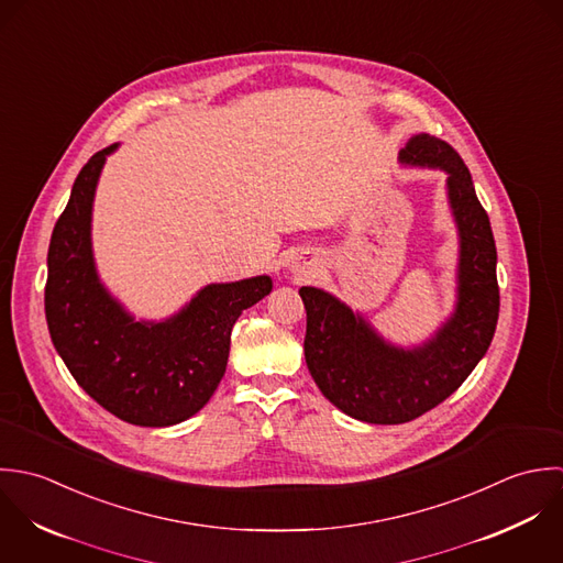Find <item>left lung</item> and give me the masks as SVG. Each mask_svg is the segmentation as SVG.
Masks as SVG:
<instances>
[{
    "mask_svg": "<svg viewBox=\"0 0 563 563\" xmlns=\"http://www.w3.org/2000/svg\"><path fill=\"white\" fill-rule=\"evenodd\" d=\"M400 163L449 174L450 209L459 228L456 307L427 343L405 350L387 343L335 296L302 287L307 309L305 358L320 391L345 416L369 424L420 418L470 376L485 356L498 322L496 243L470 172L456 150L431 134H416Z\"/></svg>",
    "mask_w": 563,
    "mask_h": 563,
    "instance_id": "left-lung-1",
    "label": "left lung"
}]
</instances>
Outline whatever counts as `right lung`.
I'll use <instances>...</instances> for the list:
<instances>
[{
    "label": "right lung",
    "mask_w": 563,
    "mask_h": 563,
    "mask_svg": "<svg viewBox=\"0 0 563 563\" xmlns=\"http://www.w3.org/2000/svg\"><path fill=\"white\" fill-rule=\"evenodd\" d=\"M117 143L80 169L47 252L45 318L76 383L119 420L172 427L216 394L241 311L272 291L269 276L207 285L174 318L134 322L100 283L91 252V211L100 172Z\"/></svg>",
    "instance_id": "add662e5"
}]
</instances>
